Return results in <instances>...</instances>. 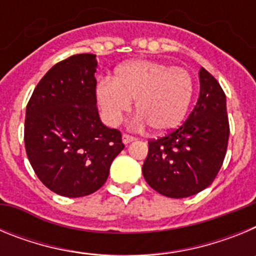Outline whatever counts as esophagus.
Listing matches in <instances>:
<instances>
[{
  "instance_id": "obj_1",
  "label": "esophagus",
  "mask_w": 256,
  "mask_h": 256,
  "mask_svg": "<svg viewBox=\"0 0 256 256\" xmlns=\"http://www.w3.org/2000/svg\"><path fill=\"white\" fill-rule=\"evenodd\" d=\"M122 140H123V144H130V142H133L134 141V137H132V136H130V134H123L122 136Z\"/></svg>"
}]
</instances>
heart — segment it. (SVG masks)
<instances>
[{"mask_svg":"<svg viewBox=\"0 0 256 256\" xmlns=\"http://www.w3.org/2000/svg\"><path fill=\"white\" fill-rule=\"evenodd\" d=\"M194 92V79L186 69L151 60L122 64L112 80H102L96 87L97 102L108 124L120 123L134 101L140 115L133 126L148 123L155 133L170 132L182 124Z\"/></svg>","mask_w":256,"mask_h":256,"instance_id":"heart-1","label":"heart"}]
</instances>
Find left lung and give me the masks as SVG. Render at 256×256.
Returning <instances> with one entry per match:
<instances>
[{"label":"left lung","instance_id":"obj_1","mask_svg":"<svg viewBox=\"0 0 256 256\" xmlns=\"http://www.w3.org/2000/svg\"><path fill=\"white\" fill-rule=\"evenodd\" d=\"M198 79V100L187 120L174 132L148 142V158L142 165L146 182L166 198H188L210 186L227 151L226 94L204 68Z\"/></svg>","mask_w":256,"mask_h":256}]
</instances>
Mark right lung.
I'll return each instance as SVG.
<instances>
[{
  "instance_id": "obj_1",
  "label": "right lung",
  "mask_w": 256,
  "mask_h": 256,
  "mask_svg": "<svg viewBox=\"0 0 256 256\" xmlns=\"http://www.w3.org/2000/svg\"><path fill=\"white\" fill-rule=\"evenodd\" d=\"M96 68L92 54L60 61L40 79L26 106L29 162L47 188L65 198L97 191L124 148L120 132L98 115Z\"/></svg>"
}]
</instances>
